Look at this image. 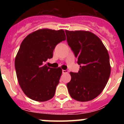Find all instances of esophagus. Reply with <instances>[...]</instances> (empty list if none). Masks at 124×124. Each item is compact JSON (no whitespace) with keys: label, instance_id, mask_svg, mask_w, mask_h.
<instances>
[{"label":"esophagus","instance_id":"1","mask_svg":"<svg viewBox=\"0 0 124 124\" xmlns=\"http://www.w3.org/2000/svg\"><path fill=\"white\" fill-rule=\"evenodd\" d=\"M62 72H63V74H65V73H68V70H63V71H62Z\"/></svg>","mask_w":124,"mask_h":124}]
</instances>
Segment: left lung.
Segmentation results:
<instances>
[{
	"label": "left lung",
	"instance_id": "8db88e82",
	"mask_svg": "<svg viewBox=\"0 0 124 124\" xmlns=\"http://www.w3.org/2000/svg\"><path fill=\"white\" fill-rule=\"evenodd\" d=\"M65 32L68 43L80 65L78 73H70L68 92L78 101H91L102 93L109 80L111 67L108 51L100 38L91 31Z\"/></svg>",
	"mask_w": 124,
	"mask_h": 124
}]
</instances>
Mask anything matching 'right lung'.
I'll use <instances>...</instances> for the list:
<instances>
[{
    "instance_id": "add662e5",
    "label": "right lung",
    "mask_w": 124,
    "mask_h": 124,
    "mask_svg": "<svg viewBox=\"0 0 124 124\" xmlns=\"http://www.w3.org/2000/svg\"><path fill=\"white\" fill-rule=\"evenodd\" d=\"M66 40L64 31L42 28L24 38L15 59L18 84L25 94L38 102L53 97L62 74L61 68L47 66L57 44Z\"/></svg>"
}]
</instances>
